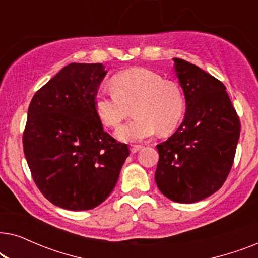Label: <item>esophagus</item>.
Instances as JSON below:
<instances>
[{"mask_svg":"<svg viewBox=\"0 0 258 258\" xmlns=\"http://www.w3.org/2000/svg\"><path fill=\"white\" fill-rule=\"evenodd\" d=\"M142 148L143 146H141V144H133V146L130 147V150H132V153H137V151H140Z\"/></svg>","mask_w":258,"mask_h":258,"instance_id":"34e87169","label":"esophagus"}]
</instances>
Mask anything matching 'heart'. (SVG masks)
Listing matches in <instances>:
<instances>
[{"mask_svg": "<svg viewBox=\"0 0 258 258\" xmlns=\"http://www.w3.org/2000/svg\"><path fill=\"white\" fill-rule=\"evenodd\" d=\"M114 90L101 89L95 96V109L108 128H118L132 114L136 117L116 133L119 140L136 142L157 132L167 135L181 123L185 98L175 81L147 68H132L112 77Z\"/></svg>", "mask_w": 258, "mask_h": 258, "instance_id": "1", "label": "heart"}]
</instances>
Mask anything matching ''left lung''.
Returning a JSON list of instances; mask_svg holds the SVG:
<instances>
[{"label": "left lung", "mask_w": 258, "mask_h": 258, "mask_svg": "<svg viewBox=\"0 0 258 258\" xmlns=\"http://www.w3.org/2000/svg\"><path fill=\"white\" fill-rule=\"evenodd\" d=\"M185 96L179 128L157 144L155 181L169 200L195 203L216 192L231 170L241 123L225 86L199 67L174 58Z\"/></svg>", "instance_id": "left-lung-1"}]
</instances>
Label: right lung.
<instances>
[{"instance_id": "obj_1", "label": "right lung", "mask_w": 258, "mask_h": 258, "mask_svg": "<svg viewBox=\"0 0 258 258\" xmlns=\"http://www.w3.org/2000/svg\"><path fill=\"white\" fill-rule=\"evenodd\" d=\"M101 63H70L36 91L28 108L23 151L35 184L52 204L90 210L114 190L130 150L104 132L95 96Z\"/></svg>"}]
</instances>
